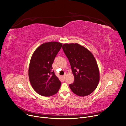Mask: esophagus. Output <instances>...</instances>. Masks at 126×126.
<instances>
[{"mask_svg": "<svg viewBox=\"0 0 126 126\" xmlns=\"http://www.w3.org/2000/svg\"><path fill=\"white\" fill-rule=\"evenodd\" d=\"M66 74H65V75L63 76V79H66Z\"/></svg>", "mask_w": 126, "mask_h": 126, "instance_id": "1", "label": "esophagus"}]
</instances>
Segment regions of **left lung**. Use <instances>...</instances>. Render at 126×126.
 <instances>
[{"label": "left lung", "instance_id": "8db88e82", "mask_svg": "<svg viewBox=\"0 0 126 126\" xmlns=\"http://www.w3.org/2000/svg\"><path fill=\"white\" fill-rule=\"evenodd\" d=\"M62 48L74 76V81L69 85L70 88L78 96L90 95L96 89L100 78L94 56L88 49L78 44H65Z\"/></svg>", "mask_w": 126, "mask_h": 126}]
</instances>
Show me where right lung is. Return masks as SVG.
<instances>
[{"instance_id": "obj_1", "label": "right lung", "mask_w": 126, "mask_h": 126, "mask_svg": "<svg viewBox=\"0 0 126 126\" xmlns=\"http://www.w3.org/2000/svg\"><path fill=\"white\" fill-rule=\"evenodd\" d=\"M62 44L51 41L38 47L33 52L29 65V78L33 90L39 94L50 96L59 91L61 82L52 69L55 57Z\"/></svg>"}]
</instances>
